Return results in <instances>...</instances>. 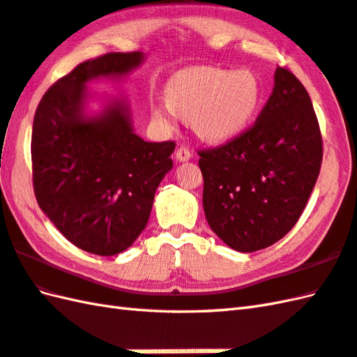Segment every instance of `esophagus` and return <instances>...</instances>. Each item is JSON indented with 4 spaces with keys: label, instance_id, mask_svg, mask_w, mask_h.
Here are the masks:
<instances>
[{
    "label": "esophagus",
    "instance_id": "obj_1",
    "mask_svg": "<svg viewBox=\"0 0 357 357\" xmlns=\"http://www.w3.org/2000/svg\"><path fill=\"white\" fill-rule=\"evenodd\" d=\"M192 157V153H191V149L189 148H186V146H180L178 149H177V153H176V158L178 162H188L189 158Z\"/></svg>",
    "mask_w": 357,
    "mask_h": 357
}]
</instances>
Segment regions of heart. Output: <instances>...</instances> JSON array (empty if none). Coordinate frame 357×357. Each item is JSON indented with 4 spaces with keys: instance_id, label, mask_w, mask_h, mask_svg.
<instances>
[{
    "instance_id": "b5f03b06",
    "label": "heart",
    "mask_w": 357,
    "mask_h": 357,
    "mask_svg": "<svg viewBox=\"0 0 357 357\" xmlns=\"http://www.w3.org/2000/svg\"><path fill=\"white\" fill-rule=\"evenodd\" d=\"M263 99V84L250 70L194 67L171 79L166 100L153 104V114L160 123L174 126L178 113L192 119L203 139L226 142L249 128Z\"/></svg>"
}]
</instances>
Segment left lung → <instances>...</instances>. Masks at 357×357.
I'll return each mask as SVG.
<instances>
[{
    "label": "left lung",
    "mask_w": 357,
    "mask_h": 357,
    "mask_svg": "<svg viewBox=\"0 0 357 357\" xmlns=\"http://www.w3.org/2000/svg\"><path fill=\"white\" fill-rule=\"evenodd\" d=\"M197 153L212 231L238 252L280 241L303 213L322 163V136L305 86L278 67L255 123Z\"/></svg>",
    "instance_id": "1"
}]
</instances>
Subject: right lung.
<instances>
[{"label":"right lung","instance_id":"1","mask_svg":"<svg viewBox=\"0 0 357 357\" xmlns=\"http://www.w3.org/2000/svg\"><path fill=\"white\" fill-rule=\"evenodd\" d=\"M142 61L140 52H113L81 62L45 91L33 119L36 202L70 243L94 255L112 257L136 241L172 168L176 142L140 139L123 102L93 119L82 113L86 82L126 75Z\"/></svg>","mask_w":357,"mask_h":357}]
</instances>
